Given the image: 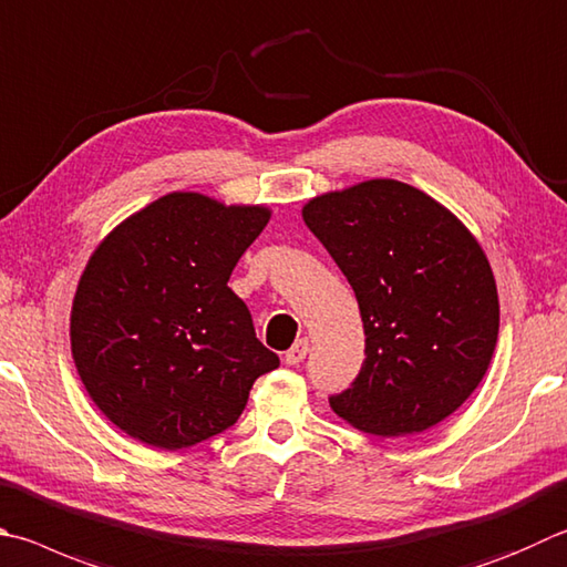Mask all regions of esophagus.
Listing matches in <instances>:
<instances>
[{"label": "esophagus", "mask_w": 567, "mask_h": 567, "mask_svg": "<svg viewBox=\"0 0 567 567\" xmlns=\"http://www.w3.org/2000/svg\"><path fill=\"white\" fill-rule=\"evenodd\" d=\"M307 352H310V342H307V337H302V339H297V342L287 349V354H285V362L287 364H300L302 359L307 357Z\"/></svg>", "instance_id": "obj_1"}]
</instances>
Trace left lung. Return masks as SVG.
<instances>
[{"mask_svg": "<svg viewBox=\"0 0 567 567\" xmlns=\"http://www.w3.org/2000/svg\"><path fill=\"white\" fill-rule=\"evenodd\" d=\"M302 220L352 285L364 364L329 406L374 436L421 434L481 384L498 342L488 257L454 213L391 178L317 195Z\"/></svg>", "mask_w": 567, "mask_h": 567, "instance_id": "left-lung-1", "label": "left lung"}]
</instances>
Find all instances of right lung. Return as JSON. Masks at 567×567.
Segmentation results:
<instances>
[{
	"label": "right lung",
	"instance_id": "1",
	"mask_svg": "<svg viewBox=\"0 0 567 567\" xmlns=\"http://www.w3.org/2000/svg\"><path fill=\"white\" fill-rule=\"evenodd\" d=\"M270 220L265 205L168 193L118 223L81 275L71 354L89 396L123 434L178 451L240 419L280 367L228 280Z\"/></svg>",
	"mask_w": 567,
	"mask_h": 567
}]
</instances>
